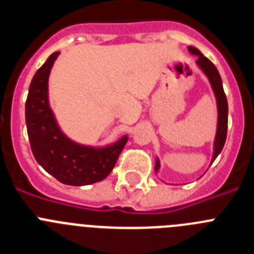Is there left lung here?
<instances>
[{"mask_svg": "<svg viewBox=\"0 0 254 254\" xmlns=\"http://www.w3.org/2000/svg\"><path fill=\"white\" fill-rule=\"evenodd\" d=\"M188 51L192 55H196L197 61L196 64L198 67L202 69L205 75L207 76L208 81H210L212 90H214L215 96H216V103H217V129H216V137H215L214 142V155H212V161L214 163L215 159L217 158V155L221 152L224 145H225L226 140V132H228V100H226V95L224 93L223 89V81L220 77V73L215 64L211 62L208 58L201 53L197 48L194 47H188ZM160 168V163L156 159V165H155V172H158Z\"/></svg>", "mask_w": 254, "mask_h": 254, "instance_id": "left-lung-1", "label": "left lung"}]
</instances>
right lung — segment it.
I'll use <instances>...</instances> for the list:
<instances>
[{"label": "right lung", "mask_w": 254, "mask_h": 254, "mask_svg": "<svg viewBox=\"0 0 254 254\" xmlns=\"http://www.w3.org/2000/svg\"><path fill=\"white\" fill-rule=\"evenodd\" d=\"M60 52L52 53L35 72L25 103L29 142L35 160L61 183L87 186L109 176L128 140L123 136L105 147L84 146L61 131L48 102V77Z\"/></svg>", "instance_id": "add662e5"}]
</instances>
